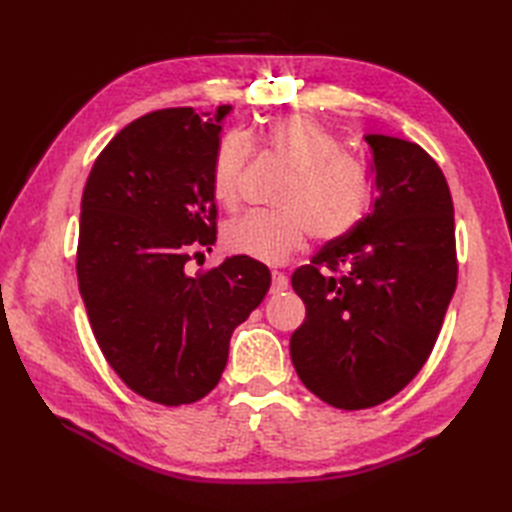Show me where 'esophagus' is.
<instances>
[{"label": "esophagus", "mask_w": 512, "mask_h": 512, "mask_svg": "<svg viewBox=\"0 0 512 512\" xmlns=\"http://www.w3.org/2000/svg\"><path fill=\"white\" fill-rule=\"evenodd\" d=\"M288 288V277L281 273V270H273V286H270V292L273 295H279V292H284Z\"/></svg>", "instance_id": "esophagus-1"}]
</instances>
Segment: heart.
I'll return each instance as SVG.
<instances>
[{"mask_svg": "<svg viewBox=\"0 0 512 512\" xmlns=\"http://www.w3.org/2000/svg\"><path fill=\"white\" fill-rule=\"evenodd\" d=\"M268 151L292 171L275 213H248L224 228V246L264 264H284L306 246L310 233L336 242L361 224L372 184L367 169L341 151V140L317 118L290 114L262 132ZM250 143L242 134H226L215 147L211 189L224 209H237L242 178L250 160Z\"/></svg>", "mask_w": 512, "mask_h": 512, "instance_id": "heart-1", "label": "heart"}]
</instances>
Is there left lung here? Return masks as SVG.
Here are the masks:
<instances>
[{
  "label": "left lung",
  "mask_w": 512,
  "mask_h": 512,
  "mask_svg": "<svg viewBox=\"0 0 512 512\" xmlns=\"http://www.w3.org/2000/svg\"><path fill=\"white\" fill-rule=\"evenodd\" d=\"M365 143L372 213L292 273L306 303L290 336L292 365L314 396L347 411L376 407L411 383L458 284L453 200L438 162L402 138L367 134Z\"/></svg>",
  "instance_id": "obj_1"
}]
</instances>
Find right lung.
Segmentation results:
<instances>
[{
	"label": "right lung",
	"instance_id": "add662e5",
	"mask_svg": "<svg viewBox=\"0 0 512 512\" xmlns=\"http://www.w3.org/2000/svg\"><path fill=\"white\" fill-rule=\"evenodd\" d=\"M231 110L136 118L83 189L76 277L92 332L123 383L158 405H189L220 383L233 330L270 288V270L244 255L184 270L193 248L215 244L211 162Z\"/></svg>",
	"mask_w": 512,
	"mask_h": 512
}]
</instances>
